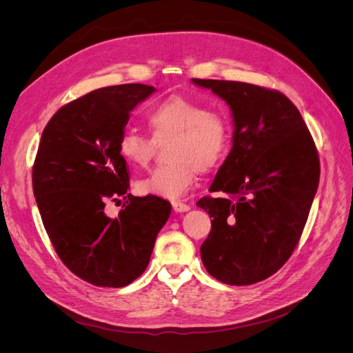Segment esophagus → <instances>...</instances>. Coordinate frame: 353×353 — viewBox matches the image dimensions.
Here are the masks:
<instances>
[{"instance_id": "esophagus-1", "label": "esophagus", "mask_w": 353, "mask_h": 353, "mask_svg": "<svg viewBox=\"0 0 353 353\" xmlns=\"http://www.w3.org/2000/svg\"><path fill=\"white\" fill-rule=\"evenodd\" d=\"M172 208H174V210H175V212H179V213H183V212L190 210V206L187 205V203H184V201H179V200L172 201Z\"/></svg>"}]
</instances>
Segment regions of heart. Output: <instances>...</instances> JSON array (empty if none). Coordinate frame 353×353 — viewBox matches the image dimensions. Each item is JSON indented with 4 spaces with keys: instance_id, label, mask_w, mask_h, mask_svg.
<instances>
[{
    "instance_id": "heart-1",
    "label": "heart",
    "mask_w": 353,
    "mask_h": 353,
    "mask_svg": "<svg viewBox=\"0 0 353 353\" xmlns=\"http://www.w3.org/2000/svg\"><path fill=\"white\" fill-rule=\"evenodd\" d=\"M152 137L125 130L117 140V153L128 165L144 168L152 162L157 144H166L169 163L137 179L140 194L178 199L196 183L200 172L223 163L231 150V125L219 112L187 97H170L145 113Z\"/></svg>"
}]
</instances>
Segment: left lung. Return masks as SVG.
I'll list each match as a JSON object with an SVG mask.
<instances>
[{"mask_svg": "<svg viewBox=\"0 0 353 353\" xmlns=\"http://www.w3.org/2000/svg\"><path fill=\"white\" fill-rule=\"evenodd\" d=\"M232 112V148L197 201L212 218L200 254L221 283L249 285L290 258L319 183V157L301 112L280 91L259 85L197 79Z\"/></svg>", "mask_w": 353, "mask_h": 353, "instance_id": "8db88e82", "label": "left lung"}]
</instances>
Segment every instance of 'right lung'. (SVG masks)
Segmentation results:
<instances>
[{
  "mask_svg": "<svg viewBox=\"0 0 353 353\" xmlns=\"http://www.w3.org/2000/svg\"><path fill=\"white\" fill-rule=\"evenodd\" d=\"M154 92L143 83L91 91L60 108L42 131L32 187L42 223L61 262L83 281L119 288L140 276L170 203L128 194L130 174L117 140L138 103ZM124 200L117 219L108 201Z\"/></svg>",
  "mask_w": 353,
  "mask_h": 353,
  "instance_id": "1",
  "label": "right lung"
}]
</instances>
